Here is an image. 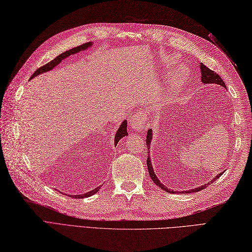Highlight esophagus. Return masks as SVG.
Returning a JSON list of instances; mask_svg holds the SVG:
<instances>
[{
	"label": "esophagus",
	"mask_w": 252,
	"mask_h": 252,
	"mask_svg": "<svg viewBox=\"0 0 252 252\" xmlns=\"http://www.w3.org/2000/svg\"><path fill=\"white\" fill-rule=\"evenodd\" d=\"M131 127L133 130H137V131H143L145 128V124H146V114L144 112H137L131 116Z\"/></svg>",
	"instance_id": "34e87169"
}]
</instances>
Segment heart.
<instances>
[{
	"label": "heart",
	"instance_id": "heart-1",
	"mask_svg": "<svg viewBox=\"0 0 252 252\" xmlns=\"http://www.w3.org/2000/svg\"><path fill=\"white\" fill-rule=\"evenodd\" d=\"M177 66V61L173 59H168L167 61H165L164 63V68L166 70H171ZM186 79H188V74L184 70L179 69L177 72L173 74L172 79L170 81V85H171V90H177L179 88H181L183 84L185 83Z\"/></svg>",
	"mask_w": 252,
	"mask_h": 252
}]
</instances>
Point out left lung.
I'll use <instances>...</instances> for the list:
<instances>
[{
    "instance_id": "1",
    "label": "left lung",
    "mask_w": 252,
    "mask_h": 252,
    "mask_svg": "<svg viewBox=\"0 0 252 252\" xmlns=\"http://www.w3.org/2000/svg\"><path fill=\"white\" fill-rule=\"evenodd\" d=\"M200 71H201V81H202V83H204V84H216V85H220V86L223 87V88H227V87H225V84H224V82L222 81L221 77L219 76V75L215 72V71H212L210 68L206 67L205 64H203L202 63H201V64H200ZM151 140H152V130L150 128V130H148V132H147V139H146V144H147V146H148V158H147L148 171H149V175H150V177H151V179H152V181H153L154 183H156L158 186H159V189H162L163 190H166L167 192H169V193H173L175 191L168 189L166 188L165 185H163L162 183H160L159 180H158V177L156 176V173H154L153 166H152V164H151V159H150V158H149V152H150V151H149V150H150L149 148H150V145H151ZM222 173H223V172L218 173V175H217L214 179H212L208 184H204V185H202V186H199V188H197V189H189V190H185V191H182V192L189 193V192H196V191H199V190H201V189H204L206 185H210V184H212L214 181H216V180L222 175Z\"/></svg>"
}]
</instances>
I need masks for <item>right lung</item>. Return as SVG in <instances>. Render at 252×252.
<instances>
[{
    "label": "right lung",
    "mask_w": 252,
    "mask_h": 252,
    "mask_svg": "<svg viewBox=\"0 0 252 252\" xmlns=\"http://www.w3.org/2000/svg\"><path fill=\"white\" fill-rule=\"evenodd\" d=\"M92 46H93V42H87V43L81 44V46H79V47H75V48H73V49H70V50L66 51V52H63V53L60 54L59 56L55 57V59H54L53 61H51V62L48 63L47 64H44V66H42V67H40V68H38V69L35 71V73L31 76V79H33V77H35V76H37V75H39V74H41V73L48 72V71L52 70L54 67L57 66V64L61 63V62L63 61L64 59H66V57H68V56H70V55H72V54H75V53H79V52H81V51L86 50V49L90 48ZM126 135H127V132H126V120H124V122H122V124H121L120 126H119V128L117 130V133H116V135H115V146H117L118 141H119L122 137L126 136ZM99 189H100V188H96V189H93V190H90V191H88V192L83 193V195H70V197H71V198H75V199H82V198H85V197H90V196H93L94 193H95L96 191H98Z\"/></svg>",
    "instance_id": "1"
}]
</instances>
